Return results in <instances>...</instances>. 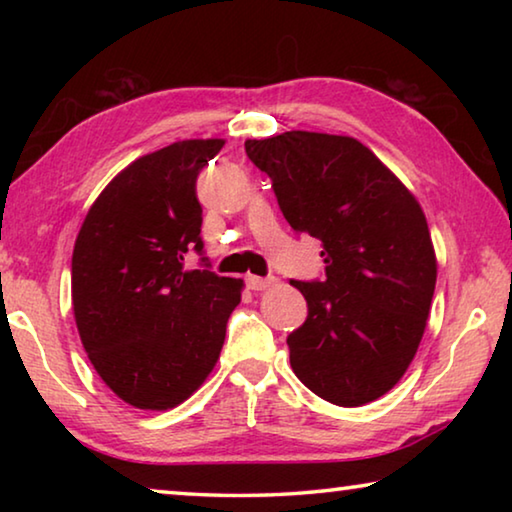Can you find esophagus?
Segmentation results:
<instances>
[{"mask_svg":"<svg viewBox=\"0 0 512 512\" xmlns=\"http://www.w3.org/2000/svg\"><path fill=\"white\" fill-rule=\"evenodd\" d=\"M273 282H275L273 277H259V275H248V277H246L248 289H253V291H264V289L271 287Z\"/></svg>","mask_w":512,"mask_h":512,"instance_id":"obj_1","label":"esophagus"}]
</instances>
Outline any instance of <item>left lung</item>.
Returning <instances> with one entry per match:
<instances>
[{"instance_id": "obj_1", "label": "left lung", "mask_w": 512, "mask_h": 512, "mask_svg": "<svg viewBox=\"0 0 512 512\" xmlns=\"http://www.w3.org/2000/svg\"><path fill=\"white\" fill-rule=\"evenodd\" d=\"M246 153L291 228L323 244V280L291 282L309 307L287 339L293 372L336 406L377 400L411 366L436 289L420 203L348 135L289 131L246 140Z\"/></svg>"}]
</instances>
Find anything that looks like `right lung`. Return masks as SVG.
Wrapping results in <instances>:
<instances>
[{"mask_svg":"<svg viewBox=\"0 0 512 512\" xmlns=\"http://www.w3.org/2000/svg\"><path fill=\"white\" fill-rule=\"evenodd\" d=\"M223 140H183L142 155L92 203L72 255L76 327L119 400L167 411L201 388L219 359L244 280L205 268L196 178ZM205 262V257H203Z\"/></svg>","mask_w":512,"mask_h":512,"instance_id":"obj_1","label":"right lung"}]
</instances>
